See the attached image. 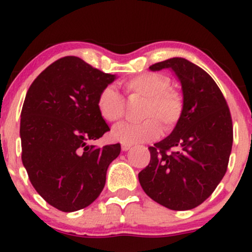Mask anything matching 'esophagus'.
I'll use <instances>...</instances> for the list:
<instances>
[{
  "mask_svg": "<svg viewBox=\"0 0 252 252\" xmlns=\"http://www.w3.org/2000/svg\"><path fill=\"white\" fill-rule=\"evenodd\" d=\"M130 148H131V144L122 143V150H123V152H128Z\"/></svg>",
  "mask_w": 252,
  "mask_h": 252,
  "instance_id": "obj_1",
  "label": "esophagus"
}]
</instances>
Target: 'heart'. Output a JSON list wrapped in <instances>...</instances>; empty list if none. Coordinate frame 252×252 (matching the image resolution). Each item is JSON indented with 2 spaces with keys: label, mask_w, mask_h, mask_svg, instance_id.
I'll list each match as a JSON object with an SVG mask.
<instances>
[{
  "label": "heart",
  "mask_w": 252,
  "mask_h": 252,
  "mask_svg": "<svg viewBox=\"0 0 252 252\" xmlns=\"http://www.w3.org/2000/svg\"><path fill=\"white\" fill-rule=\"evenodd\" d=\"M130 99H143L140 123H122L112 130V137L122 143H142L154 141L166 129H172L184 114V97L176 90L169 88L167 77L155 72H146L126 79L122 84ZM97 109L103 120L116 123L124 116L126 103L120 92L106 86L97 97Z\"/></svg>",
  "instance_id": "b5f03b06"
}]
</instances>
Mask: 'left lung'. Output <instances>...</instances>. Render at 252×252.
Wrapping results in <instances>:
<instances>
[{"instance_id": "1", "label": "left lung", "mask_w": 252, "mask_h": 252, "mask_svg": "<svg viewBox=\"0 0 252 252\" xmlns=\"http://www.w3.org/2000/svg\"><path fill=\"white\" fill-rule=\"evenodd\" d=\"M149 68L174 72L185 108L172 134L149 147L150 162L138 180L146 194L167 209L192 210L226 173L233 141L230 109L215 80L195 63L172 58Z\"/></svg>"}]
</instances>
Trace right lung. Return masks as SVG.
I'll use <instances>...</instances> for the list:
<instances>
[{
  "instance_id": "obj_1",
  "label": "right lung",
  "mask_w": 252,
  "mask_h": 252,
  "mask_svg": "<svg viewBox=\"0 0 252 252\" xmlns=\"http://www.w3.org/2000/svg\"><path fill=\"white\" fill-rule=\"evenodd\" d=\"M116 79L78 57H63L35 78L26 94L20 136L22 163L33 187L63 212L89 206L99 196L121 144H90L110 128L97 97Z\"/></svg>"
}]
</instances>
